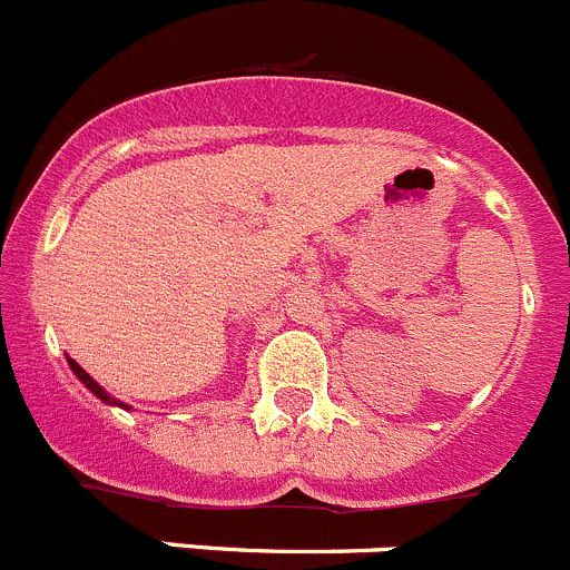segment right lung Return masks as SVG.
<instances>
[{
  "label": "right lung",
  "mask_w": 570,
  "mask_h": 570,
  "mask_svg": "<svg viewBox=\"0 0 570 570\" xmlns=\"http://www.w3.org/2000/svg\"><path fill=\"white\" fill-rule=\"evenodd\" d=\"M69 367H71V370H75V375H77V379H80V381H82V384H86V386H88V390H91V392H94V395H97V397H102V401H105V403H116V406H125V403H119V401H116V397H110V395H108V392H105V390H102V386H99V384H97V381H94V379H91V375H88V373H86V370H82V367H80V364H77V362H75V358H69ZM125 409H127V406H125Z\"/></svg>",
  "instance_id": "1"
}]
</instances>
